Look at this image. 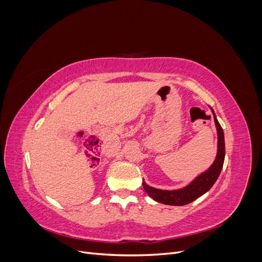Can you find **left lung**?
I'll use <instances>...</instances> for the list:
<instances>
[{
  "label": "left lung",
  "instance_id": "1",
  "mask_svg": "<svg viewBox=\"0 0 262 262\" xmlns=\"http://www.w3.org/2000/svg\"><path fill=\"white\" fill-rule=\"evenodd\" d=\"M212 110L217 131V153L213 164L210 166L208 170L202 172L201 175L195 177L190 184L181 189L176 190H162L156 189L146 185L143 181V188L145 192L152 198L153 200L168 205H185L194 201L200 198L205 192H208L215 184L219 178L222 168H223L224 158H225V142H224V132L219 123L215 113Z\"/></svg>",
  "mask_w": 262,
  "mask_h": 262
}]
</instances>
